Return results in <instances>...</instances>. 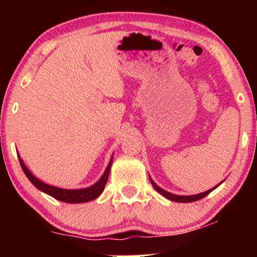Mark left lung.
<instances>
[{"label": "left lung", "instance_id": "obj_1", "mask_svg": "<svg viewBox=\"0 0 257 257\" xmlns=\"http://www.w3.org/2000/svg\"><path fill=\"white\" fill-rule=\"evenodd\" d=\"M150 181H151V184H152V186L154 187V189H156V191L159 193V194L165 196V198L168 199V200H171V201H175V202H193V201H198V200L205 198V196L208 195L210 192L214 191V189L219 187V186L223 182V181H221L220 184H217L216 186H214L213 188H210V189H208V191H206V192H203V193H199V194H194V195H177V194H172V193L165 191V189L159 187V186H158L156 182L152 180V178H151V177H150Z\"/></svg>", "mask_w": 257, "mask_h": 257}]
</instances>
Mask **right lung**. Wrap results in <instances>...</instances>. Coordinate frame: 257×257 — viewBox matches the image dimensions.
I'll list each match as a JSON object with an SVG mask.
<instances>
[{"instance_id": "obj_1", "label": "right lung", "mask_w": 257, "mask_h": 257, "mask_svg": "<svg viewBox=\"0 0 257 257\" xmlns=\"http://www.w3.org/2000/svg\"><path fill=\"white\" fill-rule=\"evenodd\" d=\"M17 156H19L21 167H22L24 174L27 175V178L29 179L30 182L35 186V187L40 189L41 192L45 193V194L52 196V198H55L56 200H59V201L68 202V203H83V202H89L91 200L97 199L104 191L108 174H110L112 161H113V156H112L110 161H108V165L106 170L104 172V174L101 175L100 179L96 182V184H93L92 186H90V187H86V188L65 189V188L56 187V186L48 185L45 184V182L41 181L40 179H37L29 170H28V167L26 166V164L23 163L22 158L20 157V154H17Z\"/></svg>"}]
</instances>
